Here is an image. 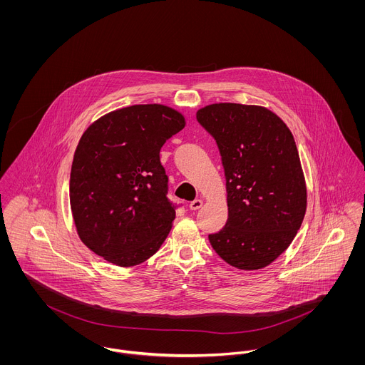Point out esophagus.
Masks as SVG:
<instances>
[{"mask_svg":"<svg viewBox=\"0 0 365 365\" xmlns=\"http://www.w3.org/2000/svg\"><path fill=\"white\" fill-rule=\"evenodd\" d=\"M189 207H190V210H192V211H197V210H200V208L202 207V200L197 198V200L192 201V202L189 204Z\"/></svg>","mask_w":365,"mask_h":365,"instance_id":"1","label":"esophagus"}]
</instances>
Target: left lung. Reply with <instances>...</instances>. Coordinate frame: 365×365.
<instances>
[{"instance_id": "1", "label": "left lung", "mask_w": 365, "mask_h": 365, "mask_svg": "<svg viewBox=\"0 0 365 365\" xmlns=\"http://www.w3.org/2000/svg\"><path fill=\"white\" fill-rule=\"evenodd\" d=\"M224 165L227 221L210 243L229 265L254 271L275 261L306 215L307 187L292 132L259 106L211 104L197 111Z\"/></svg>"}]
</instances>
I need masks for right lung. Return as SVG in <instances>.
Segmentation results:
<instances>
[{
	"mask_svg": "<svg viewBox=\"0 0 365 365\" xmlns=\"http://www.w3.org/2000/svg\"><path fill=\"white\" fill-rule=\"evenodd\" d=\"M186 125L161 104H139L93 122L76 147L69 198L84 245L118 267H135L160 250L175 220L165 141Z\"/></svg>",
	"mask_w": 365,
	"mask_h": 365,
	"instance_id": "right-lung-1",
	"label": "right lung"
}]
</instances>
